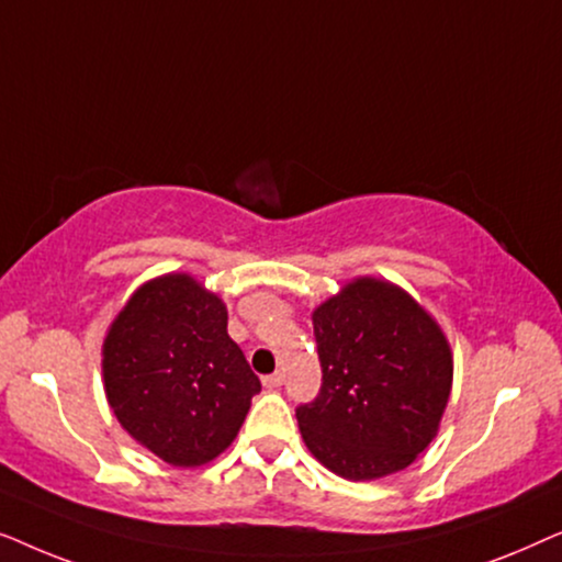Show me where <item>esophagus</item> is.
<instances>
[{"mask_svg":"<svg viewBox=\"0 0 562 562\" xmlns=\"http://www.w3.org/2000/svg\"><path fill=\"white\" fill-rule=\"evenodd\" d=\"M283 383V373H271V375H263V386L266 389H279Z\"/></svg>","mask_w":562,"mask_h":562,"instance_id":"esophagus-1","label":"esophagus"}]
</instances>
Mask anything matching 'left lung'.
<instances>
[{
    "label": "left lung",
    "mask_w": 562,
    "mask_h": 562,
    "mask_svg": "<svg viewBox=\"0 0 562 562\" xmlns=\"http://www.w3.org/2000/svg\"><path fill=\"white\" fill-rule=\"evenodd\" d=\"M322 389L296 409L304 445L348 481L404 471L435 440L452 389L440 325L396 283L350 281L312 312Z\"/></svg>",
    "instance_id": "8db88e82"
}]
</instances>
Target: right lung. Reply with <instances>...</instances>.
I'll return each mask as SVG.
<instances>
[{"mask_svg":"<svg viewBox=\"0 0 562 562\" xmlns=\"http://www.w3.org/2000/svg\"><path fill=\"white\" fill-rule=\"evenodd\" d=\"M106 402L125 432L176 468L210 463L240 432L258 375L227 306L189 273L143 283L106 329Z\"/></svg>","mask_w":562,"mask_h":562,"instance_id":"1","label":"right lung"}]
</instances>
